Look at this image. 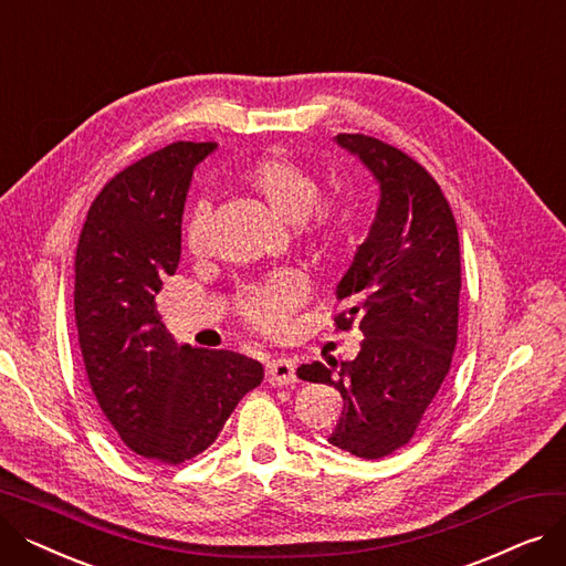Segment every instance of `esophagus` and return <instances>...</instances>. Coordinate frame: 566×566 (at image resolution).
Segmentation results:
<instances>
[{
	"label": "esophagus",
	"instance_id": "34e87169",
	"mask_svg": "<svg viewBox=\"0 0 566 566\" xmlns=\"http://www.w3.org/2000/svg\"><path fill=\"white\" fill-rule=\"evenodd\" d=\"M265 378L271 385H291L295 382V363L291 358H277L273 363H268L265 367Z\"/></svg>",
	"mask_w": 566,
	"mask_h": 566
}]
</instances>
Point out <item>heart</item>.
Listing matches in <instances>:
<instances>
[{
  "mask_svg": "<svg viewBox=\"0 0 566 566\" xmlns=\"http://www.w3.org/2000/svg\"><path fill=\"white\" fill-rule=\"evenodd\" d=\"M250 195L261 199L271 211L286 220L301 222L310 241L321 248H333L344 229L342 211L333 203H321L318 176L303 163L286 156H263L254 160L241 176ZM188 252L203 254L208 248V211L197 206L184 231ZM307 298V282L295 271H277L259 282H250L238 293V314L250 328L263 335L284 331L289 314Z\"/></svg>",
  "mask_w": 566,
  "mask_h": 566,
  "instance_id": "obj_1",
  "label": "heart"
}]
</instances>
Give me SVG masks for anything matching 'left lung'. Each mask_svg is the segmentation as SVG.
<instances>
[{
    "mask_svg": "<svg viewBox=\"0 0 566 566\" xmlns=\"http://www.w3.org/2000/svg\"><path fill=\"white\" fill-rule=\"evenodd\" d=\"M337 144L380 184L369 238L337 286L335 331L360 325L358 358L312 363L298 376L335 385L344 410L328 442L382 459L418 431L450 371L459 333L461 250L452 208L436 178L397 146L360 133Z\"/></svg>",
    "mask_w": 566,
    "mask_h": 566,
    "instance_id": "obj_1",
    "label": "left lung"
}]
</instances>
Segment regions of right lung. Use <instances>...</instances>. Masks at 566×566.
I'll list each match as a JSON object with an SVG mask.
<instances>
[{
	"label": "right lung",
	"instance_id": "1",
	"mask_svg": "<svg viewBox=\"0 0 566 566\" xmlns=\"http://www.w3.org/2000/svg\"><path fill=\"white\" fill-rule=\"evenodd\" d=\"M216 142H174L144 156L94 199L75 252V323L86 380L124 444L178 465L211 448L233 408L263 380L233 350L178 346L156 295L181 259L195 165Z\"/></svg>",
	"mask_w": 566,
	"mask_h": 566
}]
</instances>
